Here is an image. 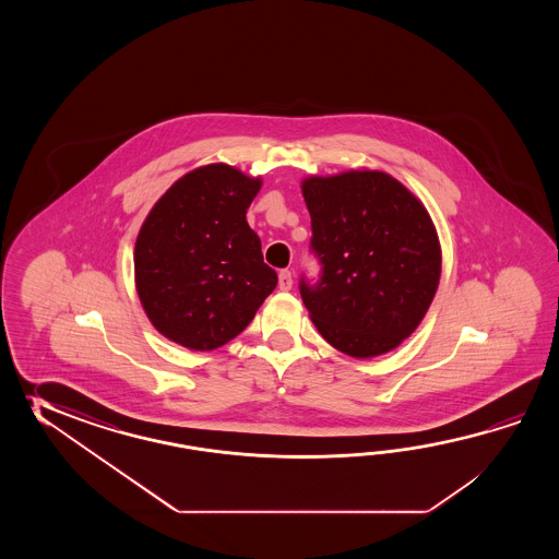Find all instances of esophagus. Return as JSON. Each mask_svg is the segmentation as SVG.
Segmentation results:
<instances>
[{
	"label": "esophagus",
	"instance_id": "esophagus-1",
	"mask_svg": "<svg viewBox=\"0 0 559 559\" xmlns=\"http://www.w3.org/2000/svg\"><path fill=\"white\" fill-rule=\"evenodd\" d=\"M277 285H280V289L282 292H287V289H292V285H294V277H292V272H280V280H277Z\"/></svg>",
	"mask_w": 559,
	"mask_h": 559
}]
</instances>
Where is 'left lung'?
Segmentation results:
<instances>
[{
	"instance_id": "obj_1",
	"label": "left lung",
	"mask_w": 559,
	"mask_h": 559,
	"mask_svg": "<svg viewBox=\"0 0 559 559\" xmlns=\"http://www.w3.org/2000/svg\"><path fill=\"white\" fill-rule=\"evenodd\" d=\"M301 193L323 265L320 284H299L313 325L345 356L392 352L440 285V238L426 205L378 169L309 176Z\"/></svg>"
}]
</instances>
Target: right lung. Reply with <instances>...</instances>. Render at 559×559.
<instances>
[{
	"label": "right lung",
	"mask_w": 559,
	"mask_h": 559,
	"mask_svg": "<svg viewBox=\"0 0 559 559\" xmlns=\"http://www.w3.org/2000/svg\"><path fill=\"white\" fill-rule=\"evenodd\" d=\"M262 190L227 164L195 167L155 202L135 239V289L169 342L212 352L243 332L277 274L246 212Z\"/></svg>",
	"instance_id": "right-lung-1"
}]
</instances>
